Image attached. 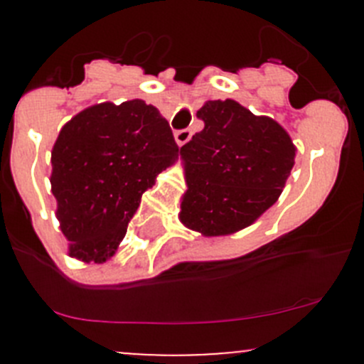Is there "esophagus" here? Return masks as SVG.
<instances>
[{
    "mask_svg": "<svg viewBox=\"0 0 364 364\" xmlns=\"http://www.w3.org/2000/svg\"><path fill=\"white\" fill-rule=\"evenodd\" d=\"M174 139H176V142H178V146L186 144V142L192 139V132H190L188 128H185V130H178L174 134Z\"/></svg>",
    "mask_w": 364,
    "mask_h": 364,
    "instance_id": "obj_1",
    "label": "esophagus"
}]
</instances>
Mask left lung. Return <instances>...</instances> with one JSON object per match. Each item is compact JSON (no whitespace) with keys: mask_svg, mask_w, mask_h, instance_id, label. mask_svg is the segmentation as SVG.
<instances>
[{"mask_svg":"<svg viewBox=\"0 0 364 364\" xmlns=\"http://www.w3.org/2000/svg\"><path fill=\"white\" fill-rule=\"evenodd\" d=\"M203 132L181 148L186 192L179 220L203 236L252 225L278 200L296 146L280 123L236 100H208L197 111Z\"/></svg>","mask_w":364,"mask_h":364,"instance_id":"1","label":"left lung"}]
</instances>
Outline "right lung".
<instances>
[{
    "label": "right lung",
    "instance_id": "obj_1",
    "mask_svg": "<svg viewBox=\"0 0 364 364\" xmlns=\"http://www.w3.org/2000/svg\"><path fill=\"white\" fill-rule=\"evenodd\" d=\"M178 151L167 119L139 98L91 105L65 123L50 153V190L68 255L111 259L142 193Z\"/></svg>",
    "mask_w": 364,
    "mask_h": 364
}]
</instances>
